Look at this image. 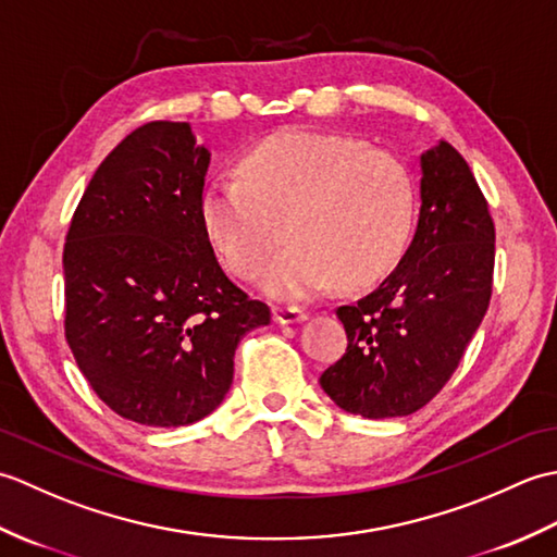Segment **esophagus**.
Listing matches in <instances>:
<instances>
[{
  "instance_id": "34e87169",
  "label": "esophagus",
  "mask_w": 557,
  "mask_h": 557,
  "mask_svg": "<svg viewBox=\"0 0 557 557\" xmlns=\"http://www.w3.org/2000/svg\"><path fill=\"white\" fill-rule=\"evenodd\" d=\"M272 321L277 325H294V323H304L306 313L301 309H294V306H280V309L272 311Z\"/></svg>"
}]
</instances>
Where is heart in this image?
Returning <instances> with one entry per match:
<instances>
[{"label": "heart", "mask_w": 557, "mask_h": 557, "mask_svg": "<svg viewBox=\"0 0 557 557\" xmlns=\"http://www.w3.org/2000/svg\"><path fill=\"white\" fill-rule=\"evenodd\" d=\"M200 210L212 244L244 280L265 270L289 232L294 242L263 285L277 299H309L335 280L366 287L397 265L413 186L401 162L359 140L282 132L246 152L242 176H212Z\"/></svg>", "instance_id": "b5f03b06"}]
</instances>
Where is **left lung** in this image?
<instances>
[{
	"label": "left lung",
	"instance_id": "left-lung-1",
	"mask_svg": "<svg viewBox=\"0 0 557 557\" xmlns=\"http://www.w3.org/2000/svg\"><path fill=\"white\" fill-rule=\"evenodd\" d=\"M495 227L467 160L441 140L421 152V210L397 268L339 306L347 351L321 375L339 409L407 417L441 393L488 311Z\"/></svg>",
	"mask_w": 557,
	"mask_h": 557
}]
</instances>
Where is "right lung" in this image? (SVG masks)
Wrapping results in <instances>:
<instances>
[{
  "label": "right lung",
  "instance_id": "add662e5",
  "mask_svg": "<svg viewBox=\"0 0 557 557\" xmlns=\"http://www.w3.org/2000/svg\"><path fill=\"white\" fill-rule=\"evenodd\" d=\"M208 164L186 122L144 124L92 174L64 244V330L81 373L112 411L158 429L215 411L239 339L270 323L212 251Z\"/></svg>",
  "mask_w": 557,
  "mask_h": 557
}]
</instances>
